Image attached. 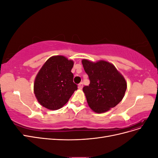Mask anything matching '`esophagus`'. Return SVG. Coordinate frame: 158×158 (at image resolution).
Instances as JSON below:
<instances>
[{"label": "esophagus", "instance_id": "1", "mask_svg": "<svg viewBox=\"0 0 158 158\" xmlns=\"http://www.w3.org/2000/svg\"><path fill=\"white\" fill-rule=\"evenodd\" d=\"M82 88H83V83H82V82H80V83L78 84V88H79L80 89H82Z\"/></svg>", "mask_w": 158, "mask_h": 158}]
</instances>
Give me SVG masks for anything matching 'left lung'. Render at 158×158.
Wrapping results in <instances>:
<instances>
[{
	"label": "left lung",
	"mask_w": 158,
	"mask_h": 158,
	"mask_svg": "<svg viewBox=\"0 0 158 158\" xmlns=\"http://www.w3.org/2000/svg\"><path fill=\"white\" fill-rule=\"evenodd\" d=\"M82 63L90 83L83 88L88 106L97 113L115 107L125 96L127 82L113 64L106 60L96 63L83 59Z\"/></svg>",
	"instance_id": "8db88e82"
}]
</instances>
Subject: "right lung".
<instances>
[{"instance_id": "1", "label": "right lung", "mask_w": 158, "mask_h": 158, "mask_svg": "<svg viewBox=\"0 0 158 158\" xmlns=\"http://www.w3.org/2000/svg\"><path fill=\"white\" fill-rule=\"evenodd\" d=\"M74 62L64 56H52L37 73L33 91L38 102L50 110H56L68 102L77 85L71 73Z\"/></svg>"}]
</instances>
